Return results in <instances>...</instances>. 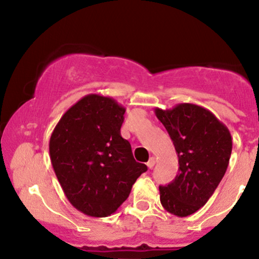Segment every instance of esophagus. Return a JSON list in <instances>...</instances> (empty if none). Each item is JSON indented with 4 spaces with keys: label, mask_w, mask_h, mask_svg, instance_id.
Masks as SVG:
<instances>
[{
    "label": "esophagus",
    "mask_w": 259,
    "mask_h": 259,
    "mask_svg": "<svg viewBox=\"0 0 259 259\" xmlns=\"http://www.w3.org/2000/svg\"><path fill=\"white\" fill-rule=\"evenodd\" d=\"M154 164H156V159H154L153 157H151L150 160H148V162H147V167L150 168V169H152L154 167Z\"/></svg>",
    "instance_id": "esophagus-1"
}]
</instances>
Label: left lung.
I'll return each instance as SVG.
<instances>
[{"label": "left lung", "instance_id": "8db88e82", "mask_svg": "<svg viewBox=\"0 0 259 259\" xmlns=\"http://www.w3.org/2000/svg\"><path fill=\"white\" fill-rule=\"evenodd\" d=\"M154 113L179 158L175 179L159 186L160 203L171 214L187 217L207 203L224 177L233 150L230 132L212 112L192 103Z\"/></svg>", "mask_w": 259, "mask_h": 259}]
</instances>
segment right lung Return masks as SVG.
Segmentation results:
<instances>
[{"mask_svg":"<svg viewBox=\"0 0 259 259\" xmlns=\"http://www.w3.org/2000/svg\"><path fill=\"white\" fill-rule=\"evenodd\" d=\"M125 108L112 97L86 95L53 129L50 158L65 197L89 217H108L147 170L121 138Z\"/></svg>","mask_w":259,"mask_h":259,"instance_id":"1","label":"right lung"}]
</instances>
